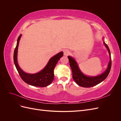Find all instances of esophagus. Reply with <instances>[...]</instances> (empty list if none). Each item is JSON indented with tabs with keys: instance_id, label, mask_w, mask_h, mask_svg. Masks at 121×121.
<instances>
[{
	"instance_id": "esophagus-1",
	"label": "esophagus",
	"mask_w": 121,
	"mask_h": 121,
	"mask_svg": "<svg viewBox=\"0 0 121 121\" xmlns=\"http://www.w3.org/2000/svg\"><path fill=\"white\" fill-rule=\"evenodd\" d=\"M70 53V52H69V50H65L64 52V56H68V55Z\"/></svg>"
}]
</instances>
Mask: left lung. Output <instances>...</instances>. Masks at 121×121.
I'll return each instance as SVG.
<instances>
[{"label":"left lung","instance_id":"obj_1","mask_svg":"<svg viewBox=\"0 0 121 121\" xmlns=\"http://www.w3.org/2000/svg\"><path fill=\"white\" fill-rule=\"evenodd\" d=\"M104 44L109 53L110 59H109L107 69L103 73L99 75L96 76H89L84 74L80 70L78 66V64L74 58L71 56H68L69 65H70L72 71L73 78L79 86L86 88L91 87L99 84L107 78L111 69L112 60L111 52L107 44H105L104 41Z\"/></svg>","mask_w":121,"mask_h":121}]
</instances>
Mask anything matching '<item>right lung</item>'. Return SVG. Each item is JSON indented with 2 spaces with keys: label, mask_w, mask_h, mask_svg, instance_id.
Instances as JSON below:
<instances>
[{
  "label": "right lung",
  "mask_w": 121,
  "mask_h": 121,
  "mask_svg": "<svg viewBox=\"0 0 121 121\" xmlns=\"http://www.w3.org/2000/svg\"><path fill=\"white\" fill-rule=\"evenodd\" d=\"M21 34L17 40V46L14 51L13 60L17 71L23 81L29 85L36 87H44L52 83L54 79V69L58 61L63 56L61 52L50 58L46 66L40 72L35 74H29L24 72L17 63V50L21 38Z\"/></svg>",
  "instance_id": "obj_1"
}]
</instances>
